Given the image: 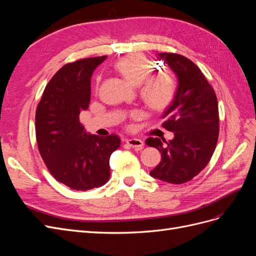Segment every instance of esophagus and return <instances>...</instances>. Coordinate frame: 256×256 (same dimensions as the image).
<instances>
[{
  "instance_id": "obj_1",
  "label": "esophagus",
  "mask_w": 256,
  "mask_h": 256,
  "mask_svg": "<svg viewBox=\"0 0 256 256\" xmlns=\"http://www.w3.org/2000/svg\"><path fill=\"white\" fill-rule=\"evenodd\" d=\"M126 143L134 147V148H142L144 146V142L140 138H128V140H126Z\"/></svg>"
}]
</instances>
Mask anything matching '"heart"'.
Returning <instances> with one entry per match:
<instances>
[{"label": "heart", "instance_id": "heart-1", "mask_svg": "<svg viewBox=\"0 0 256 256\" xmlns=\"http://www.w3.org/2000/svg\"><path fill=\"white\" fill-rule=\"evenodd\" d=\"M115 68L127 81L140 85V95L152 110L162 111L172 104L176 92L173 74L168 72H154V64L143 54L134 53L122 58ZM134 118H138V113H134Z\"/></svg>", "mask_w": 256, "mask_h": 256}]
</instances>
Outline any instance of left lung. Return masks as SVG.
I'll list each match as a JSON object with an SVG mask.
<instances>
[{
    "label": "left lung",
    "instance_id": "8db88e82",
    "mask_svg": "<svg viewBox=\"0 0 256 256\" xmlns=\"http://www.w3.org/2000/svg\"><path fill=\"white\" fill-rule=\"evenodd\" d=\"M178 78L173 102L162 118V127L174 138H148L146 145L157 148L162 159L150 175L162 182L180 184L191 180L208 164L219 136L218 100L200 69L186 56L160 53Z\"/></svg>",
    "mask_w": 256,
    "mask_h": 256
}]
</instances>
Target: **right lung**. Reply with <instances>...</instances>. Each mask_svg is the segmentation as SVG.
<instances>
[{"mask_svg":"<svg viewBox=\"0 0 256 256\" xmlns=\"http://www.w3.org/2000/svg\"><path fill=\"white\" fill-rule=\"evenodd\" d=\"M104 56L81 58L62 67L46 86L35 115L40 156L56 180L74 190L104 186L110 157L120 146L116 134H88L80 122L90 102V78Z\"/></svg>","mask_w":256,"mask_h":256,"instance_id":"right-lung-1","label":"right lung"}]
</instances>
